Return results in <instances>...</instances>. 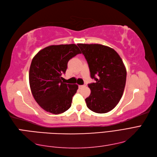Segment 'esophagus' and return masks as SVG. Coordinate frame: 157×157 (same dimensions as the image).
I'll return each instance as SVG.
<instances>
[{
  "label": "esophagus",
  "mask_w": 157,
  "mask_h": 157,
  "mask_svg": "<svg viewBox=\"0 0 157 157\" xmlns=\"http://www.w3.org/2000/svg\"><path fill=\"white\" fill-rule=\"evenodd\" d=\"M85 86H86V85H79V86H78L79 89H82V88H83V87H85Z\"/></svg>",
  "instance_id": "1"
}]
</instances>
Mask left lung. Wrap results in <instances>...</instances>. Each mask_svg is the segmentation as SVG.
<instances>
[{"mask_svg": "<svg viewBox=\"0 0 157 157\" xmlns=\"http://www.w3.org/2000/svg\"><path fill=\"white\" fill-rule=\"evenodd\" d=\"M89 64L94 82L88 85L91 93L85 99L87 107L106 113L119 102L124 90L127 70L119 55L112 48L99 44H78Z\"/></svg>", "mask_w": 157, "mask_h": 157, "instance_id": "8db88e82", "label": "left lung"}]
</instances>
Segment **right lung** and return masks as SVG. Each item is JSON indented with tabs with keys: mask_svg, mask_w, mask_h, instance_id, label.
I'll list each match as a JSON object with an SVG mask.
<instances>
[{
	"mask_svg": "<svg viewBox=\"0 0 157 157\" xmlns=\"http://www.w3.org/2000/svg\"><path fill=\"white\" fill-rule=\"evenodd\" d=\"M81 53L75 44L51 45L34 56L29 70L30 90L47 112L58 114L71 107L78 86L64 83L61 75L65 73L68 60Z\"/></svg>",
	"mask_w": 157,
	"mask_h": 157,
	"instance_id": "add662e5",
	"label": "right lung"
}]
</instances>
